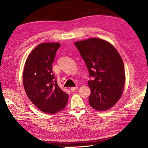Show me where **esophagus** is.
Listing matches in <instances>:
<instances>
[{"label": "esophagus", "instance_id": "obj_1", "mask_svg": "<svg viewBox=\"0 0 148 148\" xmlns=\"http://www.w3.org/2000/svg\"><path fill=\"white\" fill-rule=\"evenodd\" d=\"M78 89V86H75V87H71V88H70V90L72 91V92H73V91H75L76 89Z\"/></svg>", "mask_w": 148, "mask_h": 148}]
</instances>
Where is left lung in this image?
<instances>
[{"instance_id":"obj_1","label":"left lung","mask_w":148,"mask_h":148,"mask_svg":"<svg viewBox=\"0 0 148 148\" xmlns=\"http://www.w3.org/2000/svg\"><path fill=\"white\" fill-rule=\"evenodd\" d=\"M87 66L91 89L90 106L97 110L110 109L120 99L125 82L124 65L119 53L109 42L90 38L75 43Z\"/></svg>"}]
</instances>
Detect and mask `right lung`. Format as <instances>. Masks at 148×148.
<instances>
[{
    "label": "right lung",
    "instance_id": "add662e5",
    "mask_svg": "<svg viewBox=\"0 0 148 148\" xmlns=\"http://www.w3.org/2000/svg\"><path fill=\"white\" fill-rule=\"evenodd\" d=\"M60 43H42L26 59L23 75L26 95L44 113L56 114L65 108L69 95L58 86L52 64Z\"/></svg>",
    "mask_w": 148,
    "mask_h": 148
}]
</instances>
